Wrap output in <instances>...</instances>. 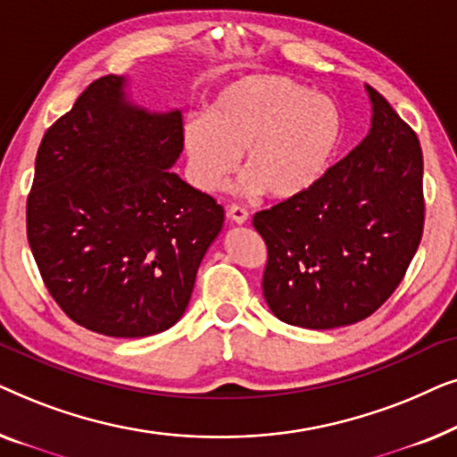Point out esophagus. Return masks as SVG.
Listing matches in <instances>:
<instances>
[{"mask_svg": "<svg viewBox=\"0 0 457 457\" xmlns=\"http://www.w3.org/2000/svg\"><path fill=\"white\" fill-rule=\"evenodd\" d=\"M227 216H228L230 220H233L235 224H245V222H247V210L241 208V205H237V204L228 205Z\"/></svg>", "mask_w": 457, "mask_h": 457, "instance_id": "34e87169", "label": "esophagus"}]
</instances>
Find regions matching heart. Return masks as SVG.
I'll use <instances>...</instances> for the list:
<instances>
[{
	"instance_id": "obj_1",
	"label": "heart",
	"mask_w": 457,
	"mask_h": 457,
	"mask_svg": "<svg viewBox=\"0 0 457 457\" xmlns=\"http://www.w3.org/2000/svg\"><path fill=\"white\" fill-rule=\"evenodd\" d=\"M341 139L333 99L280 74H253L227 87L210 118L185 124L183 141L191 180L220 191L243 152V189L293 199L312 189L327 170Z\"/></svg>"
}]
</instances>
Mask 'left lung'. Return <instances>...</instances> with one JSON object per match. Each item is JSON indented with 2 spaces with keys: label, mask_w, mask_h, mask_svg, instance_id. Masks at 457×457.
I'll return each instance as SVG.
<instances>
[{
  "label": "left lung",
  "mask_w": 457,
  "mask_h": 457,
  "mask_svg": "<svg viewBox=\"0 0 457 457\" xmlns=\"http://www.w3.org/2000/svg\"><path fill=\"white\" fill-rule=\"evenodd\" d=\"M366 89V139L312 189L253 216L268 249L264 299L293 327L364 320L393 295L420 245V141L378 91Z\"/></svg>",
  "instance_id": "obj_1"
}]
</instances>
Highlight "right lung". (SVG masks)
Segmentation results:
<instances>
[{"instance_id": "right-lung-1", "label": "right lung", "mask_w": 457, "mask_h": 457, "mask_svg": "<svg viewBox=\"0 0 457 457\" xmlns=\"http://www.w3.org/2000/svg\"><path fill=\"white\" fill-rule=\"evenodd\" d=\"M108 74L43 135L27 237L49 295L72 322L137 339L185 314L224 210L170 168L180 112L149 114Z\"/></svg>"}]
</instances>
